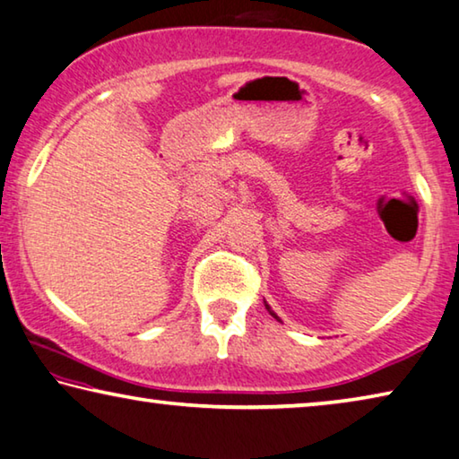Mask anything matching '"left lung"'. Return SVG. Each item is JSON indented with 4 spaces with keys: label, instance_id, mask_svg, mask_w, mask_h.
I'll return each mask as SVG.
<instances>
[{
    "label": "left lung",
    "instance_id": "left-lung-1",
    "mask_svg": "<svg viewBox=\"0 0 459 459\" xmlns=\"http://www.w3.org/2000/svg\"><path fill=\"white\" fill-rule=\"evenodd\" d=\"M265 307H267V304H265ZM267 310H269V312H272V308H269V307H267ZM272 315H273V312H272ZM273 316H275V315H273ZM275 318H278V316H275Z\"/></svg>",
    "mask_w": 459,
    "mask_h": 459
}]
</instances>
